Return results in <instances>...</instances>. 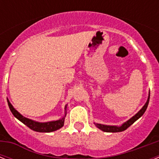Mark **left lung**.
<instances>
[{
	"label": "left lung",
	"mask_w": 159,
	"mask_h": 159,
	"mask_svg": "<svg viewBox=\"0 0 159 159\" xmlns=\"http://www.w3.org/2000/svg\"><path fill=\"white\" fill-rule=\"evenodd\" d=\"M149 97H150V92H148V97L147 99V102L144 104V106L141 108V110L139 111L138 113L135 114L133 117H131L129 120L123 123L121 125H102V124H98V123H94L95 125L97 126V128L100 129L101 130L104 131V132H108V133H116V132H122V131L125 130L126 129L129 128V126L135 122L138 119H139L141 116H143L144 112H145L146 109L148 107V102H149Z\"/></svg>",
	"instance_id": "8db88e82"
}]
</instances>
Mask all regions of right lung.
I'll return each instance as SVG.
<instances>
[{
	"label": "right lung",
	"mask_w": 159,
	"mask_h": 159,
	"mask_svg": "<svg viewBox=\"0 0 159 159\" xmlns=\"http://www.w3.org/2000/svg\"><path fill=\"white\" fill-rule=\"evenodd\" d=\"M7 102H8L9 108L11 110V113L13 114V116L16 119H18L19 120L21 121L22 123L25 124L26 126H28L29 128L31 129L32 130L36 131V132H41V133H50V132L59 129L60 128H62V126L64 125L65 117L67 115V105L65 106L64 116H62V118H60L59 120L48 121V122H39V121L33 120L31 119L26 118V117L23 116L20 112H18L16 109L14 108V106L11 105L8 99H7Z\"/></svg>",
	"instance_id": "obj_1"
}]
</instances>
